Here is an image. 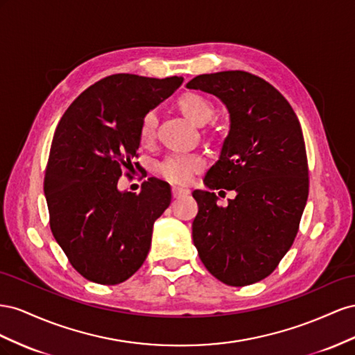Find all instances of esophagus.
I'll return each instance as SVG.
<instances>
[{
    "mask_svg": "<svg viewBox=\"0 0 355 355\" xmlns=\"http://www.w3.org/2000/svg\"><path fill=\"white\" fill-rule=\"evenodd\" d=\"M189 193H190V190H186V189H178V187L172 189V196H174L175 199L181 198V196H187Z\"/></svg>",
    "mask_w": 355,
    "mask_h": 355,
    "instance_id": "34e87169",
    "label": "esophagus"
}]
</instances>
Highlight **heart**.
<instances>
[{
	"label": "heart",
	"mask_w": 355,
	"mask_h": 355,
	"mask_svg": "<svg viewBox=\"0 0 355 355\" xmlns=\"http://www.w3.org/2000/svg\"><path fill=\"white\" fill-rule=\"evenodd\" d=\"M177 108L187 120L196 126H205L214 119L216 108L211 101L195 92H187L181 95L177 101ZM157 126V116L155 111H150L143 119V123L139 128V141L143 144H150L155 139ZM204 166V160L196 155L183 156V155H172L168 156L159 165V174L165 180L174 184H186L190 180L191 174H195Z\"/></svg>",
	"instance_id": "1"
}]
</instances>
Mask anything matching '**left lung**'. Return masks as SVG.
<instances>
[{
  "label": "left lung",
  "mask_w": 355,
  "mask_h": 355,
  "mask_svg": "<svg viewBox=\"0 0 355 355\" xmlns=\"http://www.w3.org/2000/svg\"><path fill=\"white\" fill-rule=\"evenodd\" d=\"M189 89L217 96L229 113L220 157L195 190L191 225L198 254L227 286L254 284L273 272L295 241L309 180L305 141L287 99L245 71H221L190 80ZM237 196L220 207L212 189ZM223 190L218 191V195Z\"/></svg>",
  "instance_id": "1"
}]
</instances>
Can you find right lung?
I'll return each instance as SVG.
<instances>
[{"label": "right lung", "instance_id": "obj_1", "mask_svg": "<svg viewBox=\"0 0 355 355\" xmlns=\"http://www.w3.org/2000/svg\"><path fill=\"white\" fill-rule=\"evenodd\" d=\"M183 77L114 74L86 89L55 130L44 178L50 229L73 268L104 286L126 281L143 265L155 221L171 204V187L150 177L139 195L119 178L139 148L150 110Z\"/></svg>", "mask_w": 355, "mask_h": 355}]
</instances>
